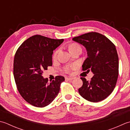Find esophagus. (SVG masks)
<instances>
[{"label":"esophagus","instance_id":"esophagus-1","mask_svg":"<svg viewBox=\"0 0 130 130\" xmlns=\"http://www.w3.org/2000/svg\"><path fill=\"white\" fill-rule=\"evenodd\" d=\"M73 79V77H66V80L68 81H71Z\"/></svg>","mask_w":130,"mask_h":130}]
</instances>
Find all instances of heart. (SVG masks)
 Returning a JSON list of instances; mask_svg holds the SVG:
<instances>
[{
    "label": "heart",
    "instance_id": "obj_1",
    "mask_svg": "<svg viewBox=\"0 0 130 130\" xmlns=\"http://www.w3.org/2000/svg\"><path fill=\"white\" fill-rule=\"evenodd\" d=\"M77 47H81V46L77 44H72L71 45L70 47H69V49H70V51L71 50L76 49L77 48ZM58 52H59L58 50H57V51L55 52V53L54 54V58H55L57 57ZM76 67V65H67L64 68V71L66 73H69L71 71V70L75 68Z\"/></svg>",
    "mask_w": 130,
    "mask_h": 130
}]
</instances>
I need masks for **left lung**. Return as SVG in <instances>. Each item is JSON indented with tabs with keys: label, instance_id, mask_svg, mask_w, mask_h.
I'll list each match as a JSON object with an SVG mask.
<instances>
[{
	"label": "left lung",
	"instance_id": "8db88e82",
	"mask_svg": "<svg viewBox=\"0 0 130 130\" xmlns=\"http://www.w3.org/2000/svg\"><path fill=\"white\" fill-rule=\"evenodd\" d=\"M72 40L86 48L87 57L83 70L94 74L90 81L81 77L83 85L78 89L79 94L89 102L102 101L112 93L117 83L119 62L116 46L107 37L95 32Z\"/></svg>",
	"mask_w": 130,
	"mask_h": 130
}]
</instances>
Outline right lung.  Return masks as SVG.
<instances>
[{"label": "right lung", "mask_w": 130, "mask_h": 130, "mask_svg": "<svg viewBox=\"0 0 130 130\" xmlns=\"http://www.w3.org/2000/svg\"><path fill=\"white\" fill-rule=\"evenodd\" d=\"M63 39H53L34 35L21 45L15 53L13 75L18 91L26 102L36 107L50 104L57 96L64 77L57 76L54 80L42 76L52 66V55Z\"/></svg>", "instance_id": "obj_1"}]
</instances>
